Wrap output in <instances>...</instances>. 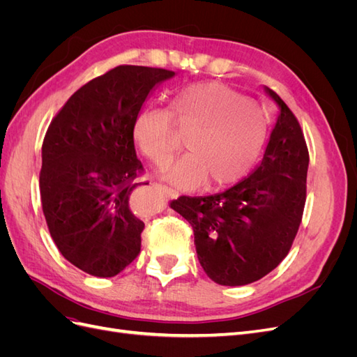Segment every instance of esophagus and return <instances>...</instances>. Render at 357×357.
Masks as SVG:
<instances>
[{"label": "esophagus", "instance_id": "esophagus-1", "mask_svg": "<svg viewBox=\"0 0 357 357\" xmlns=\"http://www.w3.org/2000/svg\"><path fill=\"white\" fill-rule=\"evenodd\" d=\"M156 188L159 189V192H162V193H164V195H167V197H171V198L178 197V192L174 190L172 188H168V186H165V185H156Z\"/></svg>", "mask_w": 357, "mask_h": 357}]
</instances>
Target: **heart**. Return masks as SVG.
<instances>
[{
    "label": "heart",
    "mask_w": 357,
    "mask_h": 357,
    "mask_svg": "<svg viewBox=\"0 0 357 357\" xmlns=\"http://www.w3.org/2000/svg\"><path fill=\"white\" fill-rule=\"evenodd\" d=\"M172 117L192 129L189 153L160 165L158 176L186 189L218 190L241 180L261 155L266 129L253 102L222 83L192 84L174 101ZM171 113L147 107L135 117L134 139L153 162L171 156Z\"/></svg>",
    "instance_id": "b5f03b06"
}]
</instances>
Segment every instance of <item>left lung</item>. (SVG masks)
Here are the masks:
<instances>
[{
	"instance_id": "left-lung-1",
	"label": "left lung",
	"mask_w": 357,
	"mask_h": 357,
	"mask_svg": "<svg viewBox=\"0 0 357 357\" xmlns=\"http://www.w3.org/2000/svg\"><path fill=\"white\" fill-rule=\"evenodd\" d=\"M278 113L262 160L245 178L208 197H180L169 207L193 228L201 266L214 283L244 286L273 271L299 229L308 149L294 113L266 86Z\"/></svg>"
}]
</instances>
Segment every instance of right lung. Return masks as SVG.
I'll return each instance as SVG.
<instances>
[{"instance_id":"1","label":"right lung","mask_w":357,"mask_h":357,"mask_svg":"<svg viewBox=\"0 0 357 357\" xmlns=\"http://www.w3.org/2000/svg\"><path fill=\"white\" fill-rule=\"evenodd\" d=\"M174 71L121 66L74 92L41 147L40 193L53 241L70 264L114 277L142 247L144 223L129 208L143 165L134 122L156 86Z\"/></svg>"}]
</instances>
